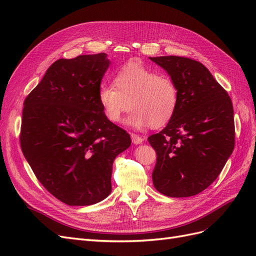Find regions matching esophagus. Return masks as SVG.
Segmentation results:
<instances>
[{
	"label": "esophagus",
	"instance_id": "obj_1",
	"mask_svg": "<svg viewBox=\"0 0 256 256\" xmlns=\"http://www.w3.org/2000/svg\"><path fill=\"white\" fill-rule=\"evenodd\" d=\"M130 137H132V142L135 144V145H138V144H142L144 142L142 137L140 136V135H137V134L132 133V134H130Z\"/></svg>",
	"mask_w": 256,
	"mask_h": 256
}]
</instances>
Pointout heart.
Returning a JSON list of instances; mask_svg holds the SVG:
<instances>
[{
  "instance_id": "1",
  "label": "heart",
  "mask_w": 256,
  "mask_h": 256,
  "mask_svg": "<svg viewBox=\"0 0 256 256\" xmlns=\"http://www.w3.org/2000/svg\"><path fill=\"white\" fill-rule=\"evenodd\" d=\"M114 85L102 84L97 100L111 122L133 109L128 124L135 128H159L172 120L178 107V88L171 76L138 64L124 66L114 76Z\"/></svg>"
}]
</instances>
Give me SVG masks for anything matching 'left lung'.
<instances>
[{"label":"left lung","mask_w":256,"mask_h":256,"mask_svg":"<svg viewBox=\"0 0 256 256\" xmlns=\"http://www.w3.org/2000/svg\"><path fill=\"white\" fill-rule=\"evenodd\" d=\"M149 58L166 70L178 88L172 120L148 137L156 154L154 186L168 196H192L218 178L232 152V102L201 62L178 56Z\"/></svg>","instance_id":"obj_1"}]
</instances>
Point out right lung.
Returning a JSON list of instances; mask_svg holds the SVG:
<instances>
[{"instance_id": "add662e5", "label": "right lung", "mask_w": 256, "mask_h": 256, "mask_svg": "<svg viewBox=\"0 0 256 256\" xmlns=\"http://www.w3.org/2000/svg\"><path fill=\"white\" fill-rule=\"evenodd\" d=\"M109 64L104 53L58 60L24 102L22 154L43 187L68 206L107 198L114 160L130 145L97 100Z\"/></svg>"}]
</instances>
